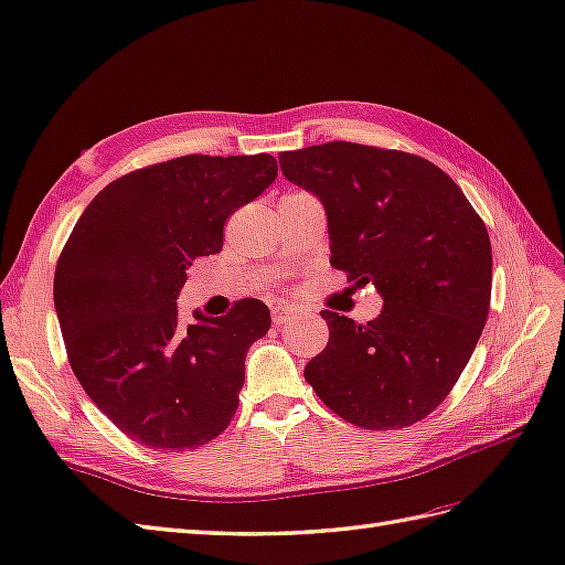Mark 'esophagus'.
<instances>
[{"mask_svg":"<svg viewBox=\"0 0 565 565\" xmlns=\"http://www.w3.org/2000/svg\"><path fill=\"white\" fill-rule=\"evenodd\" d=\"M291 318H294V308H288V306H279V308L271 310L274 324H286Z\"/></svg>","mask_w":565,"mask_h":565,"instance_id":"obj_1","label":"esophagus"}]
</instances>
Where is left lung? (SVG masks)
Masks as SVG:
<instances>
[{"label":"left lung","mask_w":565,"mask_h":565,"mask_svg":"<svg viewBox=\"0 0 565 565\" xmlns=\"http://www.w3.org/2000/svg\"><path fill=\"white\" fill-rule=\"evenodd\" d=\"M281 173L324 206L332 267L373 284L369 324L322 310L330 342L306 365L318 397L349 424L422 422L471 359L491 300V241L438 166L351 141L284 151Z\"/></svg>","instance_id":"1"}]
</instances>
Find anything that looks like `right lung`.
Instances as JSON below:
<instances>
[{
	"label": "right lung",
	"instance_id": "right-lung-1",
	"mask_svg": "<svg viewBox=\"0 0 565 565\" xmlns=\"http://www.w3.org/2000/svg\"><path fill=\"white\" fill-rule=\"evenodd\" d=\"M277 159L180 156L103 188L60 255L55 310L86 395L129 438L192 450L238 409L245 356L269 308L245 298L223 318L180 322L196 257L216 255L223 223L277 180Z\"/></svg>",
	"mask_w": 565,
	"mask_h": 565
}]
</instances>
